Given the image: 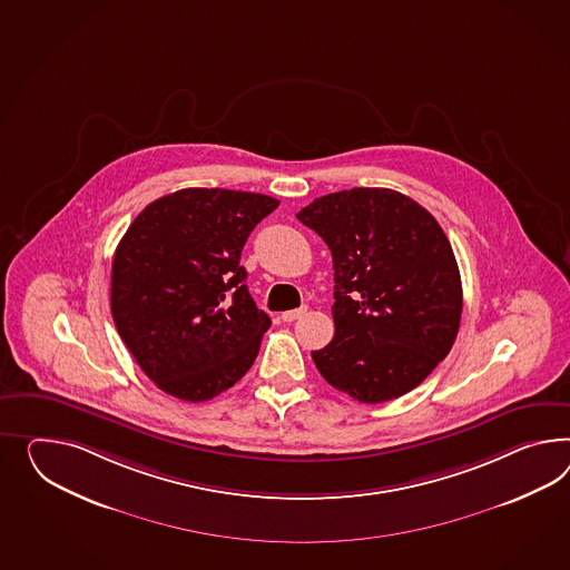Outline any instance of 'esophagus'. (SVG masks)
I'll return each instance as SVG.
<instances>
[{
	"label": "esophagus",
	"instance_id": "obj_1",
	"mask_svg": "<svg viewBox=\"0 0 570 570\" xmlns=\"http://www.w3.org/2000/svg\"><path fill=\"white\" fill-rule=\"evenodd\" d=\"M306 312H307L306 306L297 307V309H287V312H283V314H281V321H283V322L297 321V318H302V316H304V314H306Z\"/></svg>",
	"mask_w": 570,
	"mask_h": 570
}]
</instances>
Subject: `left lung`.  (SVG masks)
<instances>
[{"label": "left lung", "mask_w": 570, "mask_h": 570, "mask_svg": "<svg viewBox=\"0 0 570 570\" xmlns=\"http://www.w3.org/2000/svg\"><path fill=\"white\" fill-rule=\"evenodd\" d=\"M297 219L333 254L335 336L312 351L322 379L360 403L413 391L449 355L463 309L439 220L389 188L322 196Z\"/></svg>", "instance_id": "obj_1"}]
</instances>
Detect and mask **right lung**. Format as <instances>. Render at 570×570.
<instances>
[{
    "label": "right lung",
    "instance_id": "1",
    "mask_svg": "<svg viewBox=\"0 0 570 570\" xmlns=\"http://www.w3.org/2000/svg\"><path fill=\"white\" fill-rule=\"evenodd\" d=\"M278 200L186 188L131 220L111 266V314L134 360L161 391L200 403L248 372L271 326L239 266Z\"/></svg>",
    "mask_w": 570,
    "mask_h": 570
}]
</instances>
